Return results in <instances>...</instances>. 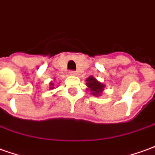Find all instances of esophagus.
Listing matches in <instances>:
<instances>
[{
  "label": "esophagus",
  "instance_id": "obj_1",
  "mask_svg": "<svg viewBox=\"0 0 155 155\" xmlns=\"http://www.w3.org/2000/svg\"><path fill=\"white\" fill-rule=\"evenodd\" d=\"M70 74H71V75H76V71H74V70H70Z\"/></svg>",
  "mask_w": 155,
  "mask_h": 155
}]
</instances>
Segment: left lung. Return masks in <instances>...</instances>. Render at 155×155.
I'll return each mask as SVG.
<instances>
[{"mask_svg":"<svg viewBox=\"0 0 155 155\" xmlns=\"http://www.w3.org/2000/svg\"><path fill=\"white\" fill-rule=\"evenodd\" d=\"M86 81H87V83H86L87 86L90 89V91H91V94L94 96H100V94L104 88V85H102L99 81H96L93 76H90L86 80Z\"/></svg>","mask_w":155,"mask_h":155,"instance_id":"left-lung-1","label":"left lung"}]
</instances>
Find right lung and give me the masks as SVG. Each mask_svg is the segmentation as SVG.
I'll return each mask as SVG.
<instances>
[{
	"label": "right lung",
	"mask_w": 155,
	"mask_h": 155,
	"mask_svg": "<svg viewBox=\"0 0 155 155\" xmlns=\"http://www.w3.org/2000/svg\"><path fill=\"white\" fill-rule=\"evenodd\" d=\"M54 85V84H53V83H51V85ZM51 89H53V87H51Z\"/></svg>",
	"instance_id": "1"
}]
</instances>
